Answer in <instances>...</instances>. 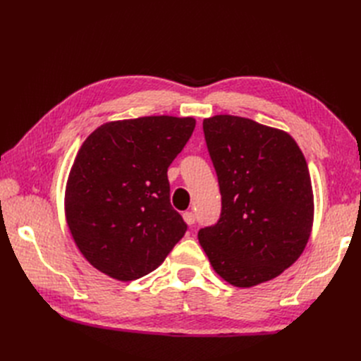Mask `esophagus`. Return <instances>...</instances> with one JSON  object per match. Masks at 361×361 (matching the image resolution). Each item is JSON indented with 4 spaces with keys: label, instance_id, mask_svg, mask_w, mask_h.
Listing matches in <instances>:
<instances>
[{
    "label": "esophagus",
    "instance_id": "esophagus-1",
    "mask_svg": "<svg viewBox=\"0 0 361 361\" xmlns=\"http://www.w3.org/2000/svg\"><path fill=\"white\" fill-rule=\"evenodd\" d=\"M183 220H185V223H187V224L192 226V224L195 223V215H194V212H191V211L185 212V214H183Z\"/></svg>",
    "mask_w": 361,
    "mask_h": 361
}]
</instances>
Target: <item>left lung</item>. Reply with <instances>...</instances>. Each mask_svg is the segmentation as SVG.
Segmentation results:
<instances>
[{
  "instance_id": "8db88e82",
  "label": "left lung",
  "mask_w": 361,
  "mask_h": 361,
  "mask_svg": "<svg viewBox=\"0 0 361 361\" xmlns=\"http://www.w3.org/2000/svg\"><path fill=\"white\" fill-rule=\"evenodd\" d=\"M221 214L199 231L218 276L238 288L280 276L304 251L313 224L312 182L295 140L238 116L203 120Z\"/></svg>"
}]
</instances>
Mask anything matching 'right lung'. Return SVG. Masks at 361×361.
I'll return each instance as SVG.
<instances>
[{"mask_svg":"<svg viewBox=\"0 0 361 361\" xmlns=\"http://www.w3.org/2000/svg\"><path fill=\"white\" fill-rule=\"evenodd\" d=\"M194 128L192 117L150 116L87 137L69 174L66 220L96 269L123 281L143 277L187 232L170 203L167 170Z\"/></svg>","mask_w":361,"mask_h":361,"instance_id":"1","label":"right lung"}]
</instances>
